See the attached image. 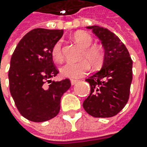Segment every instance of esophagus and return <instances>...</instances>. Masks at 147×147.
<instances>
[{"label":"esophagus","instance_id":"1","mask_svg":"<svg viewBox=\"0 0 147 147\" xmlns=\"http://www.w3.org/2000/svg\"><path fill=\"white\" fill-rule=\"evenodd\" d=\"M70 82L72 85H74V84H76L77 82H78V80H76V79H71Z\"/></svg>","mask_w":147,"mask_h":147}]
</instances>
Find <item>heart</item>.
I'll return each instance as SVG.
<instances>
[{"label":"heart","instance_id":"heart-1","mask_svg":"<svg viewBox=\"0 0 147 147\" xmlns=\"http://www.w3.org/2000/svg\"><path fill=\"white\" fill-rule=\"evenodd\" d=\"M73 37L76 42L84 48L80 57V59H84L78 62H69L65 64L60 68V73L64 77L78 78L84 76L88 72L90 69L88 62L93 67H98L101 65L104 61L105 53L102 48L96 46H92L93 43V39L85 32H77L74 34ZM51 55L55 62H61L63 60L61 41L56 42L52 46ZM87 60L88 61V62Z\"/></svg>","mask_w":147,"mask_h":147}]
</instances>
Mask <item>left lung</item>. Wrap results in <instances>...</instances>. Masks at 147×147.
<instances>
[{
    "mask_svg": "<svg viewBox=\"0 0 147 147\" xmlns=\"http://www.w3.org/2000/svg\"><path fill=\"white\" fill-rule=\"evenodd\" d=\"M105 49L101 69L86 79L91 92L82 104L86 112L96 118H110L119 113L129 99L133 80V60L115 33L99 26H89Z\"/></svg>",
    "mask_w": 147,
    "mask_h": 147,
    "instance_id": "obj_1",
    "label": "left lung"
}]
</instances>
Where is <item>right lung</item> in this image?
Returning <instances> with one entry per match:
<instances>
[{
	"label": "right lung",
	"mask_w": 147,
	"mask_h": 147,
	"mask_svg": "<svg viewBox=\"0 0 147 147\" xmlns=\"http://www.w3.org/2000/svg\"><path fill=\"white\" fill-rule=\"evenodd\" d=\"M63 30L35 28L17 45L9 69V92L21 115L32 122H44L59 114L60 99L70 88L69 78L52 81L59 70L51 50Z\"/></svg>",
	"instance_id": "1"
}]
</instances>
